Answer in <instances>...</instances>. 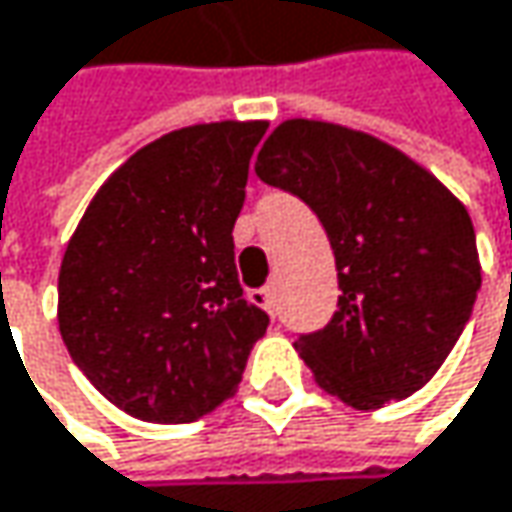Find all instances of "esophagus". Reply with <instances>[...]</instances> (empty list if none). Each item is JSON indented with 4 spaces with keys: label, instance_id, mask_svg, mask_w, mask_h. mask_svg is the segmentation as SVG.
Here are the masks:
<instances>
[{
    "label": "esophagus",
    "instance_id": "esophagus-1",
    "mask_svg": "<svg viewBox=\"0 0 512 512\" xmlns=\"http://www.w3.org/2000/svg\"><path fill=\"white\" fill-rule=\"evenodd\" d=\"M252 302L260 304L266 313L275 316V313H278V287L269 284V287H263V290H255V293H252Z\"/></svg>",
    "mask_w": 512,
    "mask_h": 512
}]
</instances>
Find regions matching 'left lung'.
<instances>
[{
  "mask_svg": "<svg viewBox=\"0 0 512 512\" xmlns=\"http://www.w3.org/2000/svg\"><path fill=\"white\" fill-rule=\"evenodd\" d=\"M255 172L299 196L334 249L337 313L296 340L316 384L357 410L422 390L481 290L466 208L404 152L334 122H281Z\"/></svg>",
  "mask_w": 512,
  "mask_h": 512,
  "instance_id": "left-lung-1",
  "label": "left lung"
}]
</instances>
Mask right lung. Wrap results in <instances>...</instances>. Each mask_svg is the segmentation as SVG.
<instances>
[{"label":"right lung","mask_w":512,"mask_h":512,"mask_svg":"<svg viewBox=\"0 0 512 512\" xmlns=\"http://www.w3.org/2000/svg\"><path fill=\"white\" fill-rule=\"evenodd\" d=\"M266 122L143 146L84 210L58 275L64 346L119 410L184 425L237 393L269 316L243 299L234 222Z\"/></svg>","instance_id":"add662e5"}]
</instances>
